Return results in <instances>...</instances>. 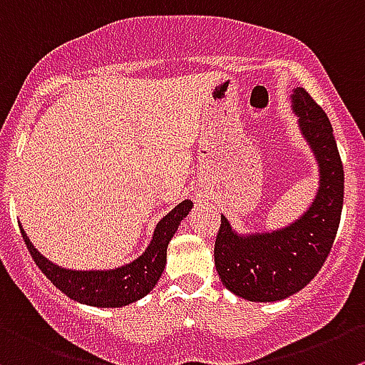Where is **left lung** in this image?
I'll return each mask as SVG.
<instances>
[{"label": "left lung", "mask_w": 365, "mask_h": 365, "mask_svg": "<svg viewBox=\"0 0 365 365\" xmlns=\"http://www.w3.org/2000/svg\"><path fill=\"white\" fill-rule=\"evenodd\" d=\"M292 109L319 166V190L307 211L283 229L238 235L222 215L215 267L225 289L256 303L294 296L321 270L331 251L344 202V168L324 110L303 88L292 91Z\"/></svg>", "instance_id": "8db88e82"}]
</instances>
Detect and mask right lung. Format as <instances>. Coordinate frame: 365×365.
Instances as JSON below:
<instances>
[{
    "mask_svg": "<svg viewBox=\"0 0 365 365\" xmlns=\"http://www.w3.org/2000/svg\"><path fill=\"white\" fill-rule=\"evenodd\" d=\"M192 200H182L155 225L152 240L141 256L134 262L109 270H71L58 267L44 258L30 238L26 237L23 225V240L44 276L61 292L73 301L98 308H121L147 296L161 277L166 265V247L175 235L180 220L192 210Z\"/></svg>",
    "mask_w": 365,
    "mask_h": 365,
    "instance_id": "obj_1",
    "label": "right lung"
}]
</instances>
